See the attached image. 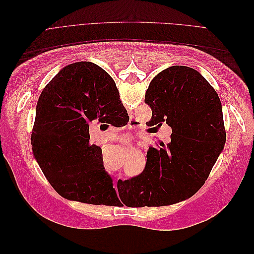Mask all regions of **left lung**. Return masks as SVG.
I'll use <instances>...</instances> for the list:
<instances>
[{"instance_id": "1", "label": "left lung", "mask_w": 254, "mask_h": 254, "mask_svg": "<svg viewBox=\"0 0 254 254\" xmlns=\"http://www.w3.org/2000/svg\"><path fill=\"white\" fill-rule=\"evenodd\" d=\"M101 68L106 79H113ZM148 126L172 128L171 142L150 147L143 172L118 184L127 206L170 205L193 196L209 177L226 142L221 103L201 74L174 65L153 78L145 94Z\"/></svg>"}]
</instances>
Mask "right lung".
Masks as SVG:
<instances>
[{
	"mask_svg": "<svg viewBox=\"0 0 254 254\" xmlns=\"http://www.w3.org/2000/svg\"><path fill=\"white\" fill-rule=\"evenodd\" d=\"M121 103L114 81L89 61L64 66L43 89L30 140L45 178L64 198L90 204L119 200L102 148L90 144L89 126L120 118Z\"/></svg>",
	"mask_w": 254,
	"mask_h": 254,
	"instance_id": "obj_1",
	"label": "right lung"
}]
</instances>
